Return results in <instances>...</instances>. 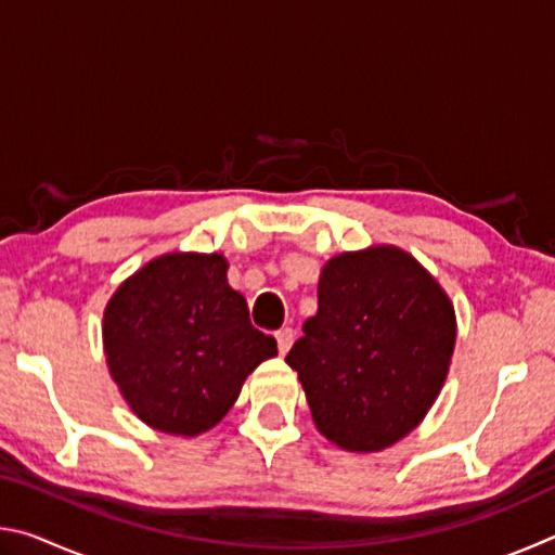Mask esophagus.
Returning a JSON list of instances; mask_svg holds the SVG:
<instances>
[{
	"instance_id": "obj_1",
	"label": "esophagus",
	"mask_w": 555,
	"mask_h": 555,
	"mask_svg": "<svg viewBox=\"0 0 555 555\" xmlns=\"http://www.w3.org/2000/svg\"><path fill=\"white\" fill-rule=\"evenodd\" d=\"M276 343H279V352L286 354L291 350V345H294V331H291V327H281L276 333Z\"/></svg>"
}]
</instances>
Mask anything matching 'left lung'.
Wrapping results in <instances>:
<instances>
[{"instance_id": "8db88e82", "label": "left lung", "mask_w": 555, "mask_h": 555, "mask_svg": "<svg viewBox=\"0 0 555 555\" xmlns=\"http://www.w3.org/2000/svg\"><path fill=\"white\" fill-rule=\"evenodd\" d=\"M455 335L443 286L409 251L374 244L325 261L318 313L286 362L321 436L347 453H379L426 418Z\"/></svg>"}]
</instances>
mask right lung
I'll list each match as a JSON object with an SVG mask.
<instances>
[{"label":"right lung","instance_id":"right-lung-1","mask_svg":"<svg viewBox=\"0 0 555 555\" xmlns=\"http://www.w3.org/2000/svg\"><path fill=\"white\" fill-rule=\"evenodd\" d=\"M228 259L162 255L121 281L102 315L107 370L149 428L193 438L218 426L276 340L249 323Z\"/></svg>","mask_w":555,"mask_h":555}]
</instances>
